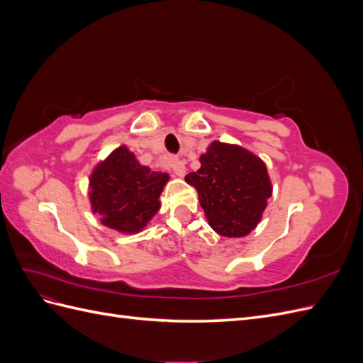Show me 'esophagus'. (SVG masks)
<instances>
[{"instance_id": "1", "label": "esophagus", "mask_w": 363, "mask_h": 363, "mask_svg": "<svg viewBox=\"0 0 363 363\" xmlns=\"http://www.w3.org/2000/svg\"><path fill=\"white\" fill-rule=\"evenodd\" d=\"M171 169L175 175H177V177H183V175L186 174V164L180 159H174L171 162Z\"/></svg>"}]
</instances>
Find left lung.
Instances as JSON below:
<instances>
[{
  "mask_svg": "<svg viewBox=\"0 0 363 363\" xmlns=\"http://www.w3.org/2000/svg\"><path fill=\"white\" fill-rule=\"evenodd\" d=\"M201 168L184 177L199 192L206 218L216 233L242 238L255 230L271 196L265 163L238 145L212 142Z\"/></svg>",
  "mask_w": 363,
  "mask_h": 363,
  "instance_id": "left-lung-1",
  "label": "left lung"
}]
</instances>
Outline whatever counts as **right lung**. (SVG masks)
I'll return each instance as SVG.
<instances>
[{
	"instance_id": "obj_1",
	"label": "right lung",
	"mask_w": 363,
	"mask_h": 363,
	"mask_svg": "<svg viewBox=\"0 0 363 363\" xmlns=\"http://www.w3.org/2000/svg\"><path fill=\"white\" fill-rule=\"evenodd\" d=\"M167 172L142 167L127 147H119L91 175V204L101 223L123 233H136L159 211Z\"/></svg>"
}]
</instances>
